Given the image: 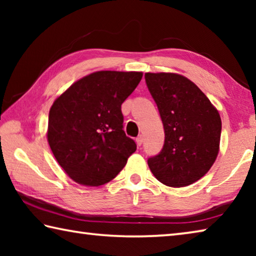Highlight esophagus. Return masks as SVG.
<instances>
[{"label": "esophagus", "instance_id": "esophagus-1", "mask_svg": "<svg viewBox=\"0 0 256 256\" xmlns=\"http://www.w3.org/2000/svg\"><path fill=\"white\" fill-rule=\"evenodd\" d=\"M136 144L140 146H142V144H144V136H138V138H136Z\"/></svg>", "mask_w": 256, "mask_h": 256}]
</instances>
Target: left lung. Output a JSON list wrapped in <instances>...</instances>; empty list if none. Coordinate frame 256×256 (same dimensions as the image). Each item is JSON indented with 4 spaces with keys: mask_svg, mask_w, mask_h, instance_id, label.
Segmentation results:
<instances>
[{
    "mask_svg": "<svg viewBox=\"0 0 256 256\" xmlns=\"http://www.w3.org/2000/svg\"><path fill=\"white\" fill-rule=\"evenodd\" d=\"M164 130V146L148 159L156 178L183 188L204 176L219 152L222 118L196 84L176 73H146Z\"/></svg>",
    "mask_w": 256,
    "mask_h": 256,
    "instance_id": "8db88e82",
    "label": "left lung"
}]
</instances>
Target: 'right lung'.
Returning <instances> with one entry per match:
<instances>
[{"mask_svg":"<svg viewBox=\"0 0 256 256\" xmlns=\"http://www.w3.org/2000/svg\"><path fill=\"white\" fill-rule=\"evenodd\" d=\"M141 79V72H94L52 105L47 140L60 166L76 183H108L136 150L123 130L120 106Z\"/></svg>","mask_w":256,"mask_h":256,"instance_id":"right-lung-1","label":"right lung"}]
</instances>
